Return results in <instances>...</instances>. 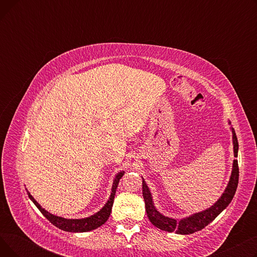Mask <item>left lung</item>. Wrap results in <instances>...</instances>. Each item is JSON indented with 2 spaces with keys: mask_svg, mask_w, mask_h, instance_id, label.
Listing matches in <instances>:
<instances>
[{
  "mask_svg": "<svg viewBox=\"0 0 257 257\" xmlns=\"http://www.w3.org/2000/svg\"><path fill=\"white\" fill-rule=\"evenodd\" d=\"M228 124L230 125V121H228ZM230 130L232 132L233 155L234 157H237V152H238L237 138H236L234 129L230 127ZM237 183H238V166H237V160L233 159L230 178H229L225 191L223 192L221 197L218 199V201H215V203H213L210 207L204 210L195 212L191 215H188V217H185L182 219H176V218L167 217V215L163 214L157 210V208L154 205V201H153L150 188L147 185L146 181L143 178V197L145 200L147 215L148 218H149L150 222L155 227L161 229V230L168 231V232H175L177 234H192L196 231L201 230V229H203L205 226L211 223L229 205V203H230L235 194Z\"/></svg>",
  "mask_w": 257,
  "mask_h": 257,
  "instance_id": "1",
  "label": "left lung"
}]
</instances>
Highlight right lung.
Instances as JSON below:
<instances>
[{"label": "right lung", "instance_id": "1", "mask_svg": "<svg viewBox=\"0 0 257 257\" xmlns=\"http://www.w3.org/2000/svg\"><path fill=\"white\" fill-rule=\"evenodd\" d=\"M124 174H125V171H120L116 173L112 182V186H111V194L109 196V199H108L105 203V205L96 213L89 215L87 218H82V219H66V218L59 217V215L53 214L40 205L28 191H27V193H28L30 200L39 209V211L42 212L45 217L57 228L67 232H87V231L94 230V229L102 226L108 220V218H109L111 208L113 205V200H114L116 188H117L119 179L124 176Z\"/></svg>", "mask_w": 257, "mask_h": 257}]
</instances>
